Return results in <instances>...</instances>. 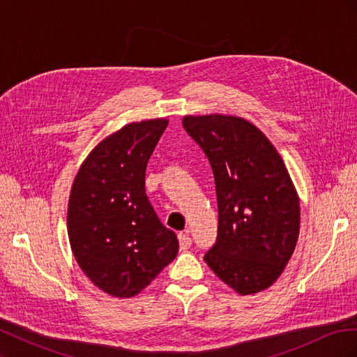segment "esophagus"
Segmentation results:
<instances>
[{"instance_id": "obj_1", "label": "esophagus", "mask_w": 357, "mask_h": 357, "mask_svg": "<svg viewBox=\"0 0 357 357\" xmlns=\"http://www.w3.org/2000/svg\"><path fill=\"white\" fill-rule=\"evenodd\" d=\"M178 241H180V248H181V250H188V248L192 245L190 236L186 232H180L178 234Z\"/></svg>"}]
</instances>
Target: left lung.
<instances>
[{
	"label": "left lung",
	"mask_w": 357,
	"mask_h": 357,
	"mask_svg": "<svg viewBox=\"0 0 357 357\" xmlns=\"http://www.w3.org/2000/svg\"><path fill=\"white\" fill-rule=\"evenodd\" d=\"M183 126L207 155L218 195V240L204 261L240 295L271 287L295 252L301 223L282 156L238 116H185Z\"/></svg>",
	"instance_id": "1"
}]
</instances>
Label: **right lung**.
<instances>
[{"instance_id": "right-lung-1", "label": "right lung", "mask_w": 357, "mask_h": 357, "mask_svg": "<svg viewBox=\"0 0 357 357\" xmlns=\"http://www.w3.org/2000/svg\"><path fill=\"white\" fill-rule=\"evenodd\" d=\"M168 125L149 119L122 126L86 156L73 181L67 229L91 282L113 298H132L178 253L146 195V168Z\"/></svg>"}]
</instances>
